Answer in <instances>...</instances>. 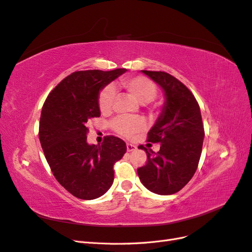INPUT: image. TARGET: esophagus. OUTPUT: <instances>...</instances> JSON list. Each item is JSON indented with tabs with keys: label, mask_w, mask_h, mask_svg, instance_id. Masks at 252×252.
Returning a JSON list of instances; mask_svg holds the SVG:
<instances>
[{
	"label": "esophagus",
	"mask_w": 252,
	"mask_h": 252,
	"mask_svg": "<svg viewBox=\"0 0 252 252\" xmlns=\"http://www.w3.org/2000/svg\"><path fill=\"white\" fill-rule=\"evenodd\" d=\"M126 147H127V151L131 152V151H134L136 149V146L133 144H130V143H127L126 144Z\"/></svg>",
	"instance_id": "esophagus-1"
}]
</instances>
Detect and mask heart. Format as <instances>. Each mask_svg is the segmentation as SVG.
I'll return each instance as SVG.
<instances>
[{
  "instance_id": "heart-1",
  "label": "heart",
  "mask_w": 252,
  "mask_h": 252,
  "mask_svg": "<svg viewBox=\"0 0 252 252\" xmlns=\"http://www.w3.org/2000/svg\"><path fill=\"white\" fill-rule=\"evenodd\" d=\"M121 86L142 104L151 102L158 94L156 84L145 77L123 79L121 81ZM114 97H116V90L112 86L105 87L101 91L100 96H98V107L102 112L108 113L111 111ZM111 127L121 136L130 138V136L143 130L145 128V122L141 118L119 117L112 122Z\"/></svg>"
}]
</instances>
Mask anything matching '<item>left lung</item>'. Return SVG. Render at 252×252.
<instances>
[{
    "mask_svg": "<svg viewBox=\"0 0 252 252\" xmlns=\"http://www.w3.org/2000/svg\"><path fill=\"white\" fill-rule=\"evenodd\" d=\"M162 88L165 101L162 111L148 132V142L159 143L155 154L146 151L147 163L138 174L151 192L169 195L191 180L199 165L204 140L200 106L184 84L163 71L141 70Z\"/></svg>",
    "mask_w": 252,
    "mask_h": 252,
    "instance_id": "obj_1",
    "label": "left lung"
}]
</instances>
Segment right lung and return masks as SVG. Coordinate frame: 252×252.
<instances>
[{"mask_svg": "<svg viewBox=\"0 0 252 252\" xmlns=\"http://www.w3.org/2000/svg\"><path fill=\"white\" fill-rule=\"evenodd\" d=\"M126 71H75L43 105L39 138L45 158L57 181L78 199L94 200L107 192L113 165L127 150L125 142L112 135L105 136L102 145L87 143L88 120L101 116V90Z\"/></svg>", "mask_w": 252, "mask_h": 252, "instance_id": "right-lung-1", "label": "right lung"}]
</instances>
